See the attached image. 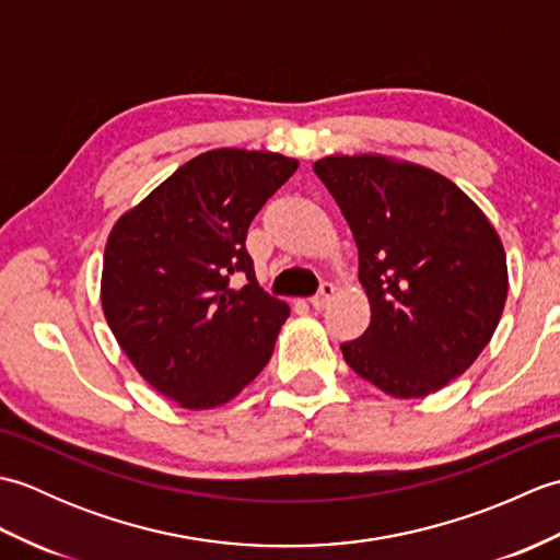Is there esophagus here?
<instances>
[{
  "label": "esophagus",
  "instance_id": "1",
  "mask_svg": "<svg viewBox=\"0 0 560 560\" xmlns=\"http://www.w3.org/2000/svg\"><path fill=\"white\" fill-rule=\"evenodd\" d=\"M335 299V287H331L329 281H323L319 283V291H317V295H313V301H311V305L315 307V311H323V307Z\"/></svg>",
  "mask_w": 560,
  "mask_h": 560
}]
</instances>
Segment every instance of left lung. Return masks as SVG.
<instances>
[{
    "instance_id": "obj_1",
    "label": "left lung",
    "mask_w": 560,
    "mask_h": 560,
    "mask_svg": "<svg viewBox=\"0 0 560 560\" xmlns=\"http://www.w3.org/2000/svg\"><path fill=\"white\" fill-rule=\"evenodd\" d=\"M359 247L371 325L343 361L385 395L425 397L477 361L508 299L505 249L483 211L440 173L373 153L319 159Z\"/></svg>"
}]
</instances>
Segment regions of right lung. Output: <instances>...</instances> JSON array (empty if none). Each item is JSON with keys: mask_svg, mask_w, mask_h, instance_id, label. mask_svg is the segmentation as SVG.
<instances>
[{"mask_svg": "<svg viewBox=\"0 0 560 560\" xmlns=\"http://www.w3.org/2000/svg\"><path fill=\"white\" fill-rule=\"evenodd\" d=\"M295 168L271 151H207L110 231L105 319L139 375L185 409L231 401L271 359L291 311L257 283L245 237Z\"/></svg>", "mask_w": 560, "mask_h": 560, "instance_id": "1", "label": "right lung"}]
</instances>
